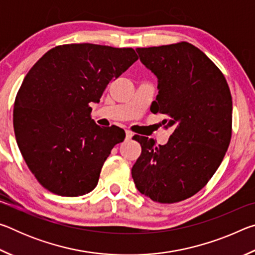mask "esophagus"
Segmentation results:
<instances>
[{"label": "esophagus", "mask_w": 255, "mask_h": 255, "mask_svg": "<svg viewBox=\"0 0 255 255\" xmlns=\"http://www.w3.org/2000/svg\"><path fill=\"white\" fill-rule=\"evenodd\" d=\"M131 137H132V132L127 130V131H126V140H129Z\"/></svg>", "instance_id": "esophagus-1"}]
</instances>
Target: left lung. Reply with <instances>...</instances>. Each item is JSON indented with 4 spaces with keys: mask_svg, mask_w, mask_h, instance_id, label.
I'll use <instances>...</instances> for the list:
<instances>
[{
    "mask_svg": "<svg viewBox=\"0 0 255 255\" xmlns=\"http://www.w3.org/2000/svg\"><path fill=\"white\" fill-rule=\"evenodd\" d=\"M158 79L154 114L173 129L166 145L135 135L141 154L131 169L141 195L174 204L196 195L221 165L232 138V96L222 71L187 41L137 48Z\"/></svg>",
    "mask_w": 255,
    "mask_h": 255,
    "instance_id": "left-lung-1",
    "label": "left lung"
}]
</instances>
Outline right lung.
I'll return each mask as SVG.
<instances>
[{
    "label": "right lung",
    "instance_id": "obj_1",
    "mask_svg": "<svg viewBox=\"0 0 255 255\" xmlns=\"http://www.w3.org/2000/svg\"><path fill=\"white\" fill-rule=\"evenodd\" d=\"M137 59L129 47L67 44L47 51L25 75L14 101V133L29 170L48 191L79 197L97 187L126 133L98 126L90 103Z\"/></svg>",
    "mask_w": 255,
    "mask_h": 255
}]
</instances>
